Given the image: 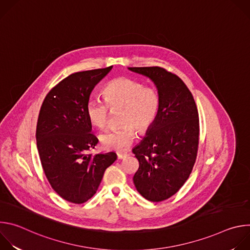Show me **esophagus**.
I'll return each mask as SVG.
<instances>
[{
  "label": "esophagus",
  "instance_id": "esophagus-1",
  "mask_svg": "<svg viewBox=\"0 0 250 250\" xmlns=\"http://www.w3.org/2000/svg\"><path fill=\"white\" fill-rule=\"evenodd\" d=\"M117 155H118L119 159H124V158H125L127 156V153L126 152H124V153L123 152H118Z\"/></svg>",
  "mask_w": 250,
  "mask_h": 250
}]
</instances>
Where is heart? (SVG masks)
I'll list each match as a JSON object with an SVG mask.
<instances>
[{
	"instance_id": "b5f03b06",
	"label": "heart",
	"mask_w": 250,
	"mask_h": 250,
	"mask_svg": "<svg viewBox=\"0 0 250 250\" xmlns=\"http://www.w3.org/2000/svg\"><path fill=\"white\" fill-rule=\"evenodd\" d=\"M104 102L90 100L86 113L90 123L100 129L108 125L110 109L122 110L119 128L104 132L102 145L106 149L122 151L127 148L136 136V129L145 133L151 128L159 115L161 97L157 88L127 77H118L103 90Z\"/></svg>"
}]
</instances>
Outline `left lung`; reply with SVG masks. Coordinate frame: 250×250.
I'll list each match as a JSON object with an SVG mask.
<instances>
[{
  "mask_svg": "<svg viewBox=\"0 0 250 250\" xmlns=\"http://www.w3.org/2000/svg\"><path fill=\"white\" fill-rule=\"evenodd\" d=\"M156 85L161 106L157 120L132 152L139 162L133 183L139 194L161 202L185 184L196 162L200 124L198 109L185 83L158 66L129 67Z\"/></svg>",
  "mask_w": 250,
  "mask_h": 250,
  "instance_id": "obj_1",
  "label": "left lung"
}]
</instances>
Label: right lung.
<instances>
[{"mask_svg":"<svg viewBox=\"0 0 250 250\" xmlns=\"http://www.w3.org/2000/svg\"><path fill=\"white\" fill-rule=\"evenodd\" d=\"M113 66L69 75L46 95L37 125V146L52 189L64 200L83 204L97 192L115 152L88 153L98 144L86 106L94 87Z\"/></svg>","mask_w":250,"mask_h":250,"instance_id":"1","label":"right lung"}]
</instances>
